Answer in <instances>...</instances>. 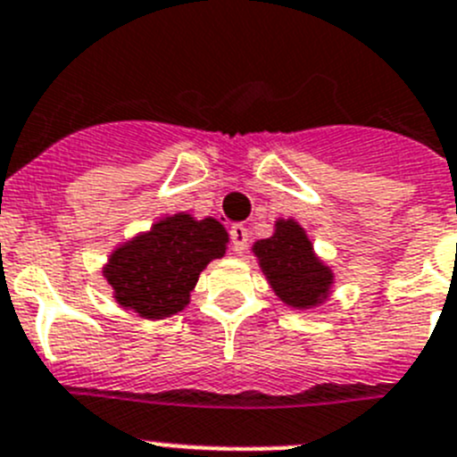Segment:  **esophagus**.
<instances>
[{"instance_id":"obj_1","label":"esophagus","mask_w":457,"mask_h":457,"mask_svg":"<svg viewBox=\"0 0 457 457\" xmlns=\"http://www.w3.org/2000/svg\"><path fill=\"white\" fill-rule=\"evenodd\" d=\"M231 246L236 253H245L246 251V246H249V231H246L245 226H231Z\"/></svg>"}]
</instances>
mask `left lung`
<instances>
[{"mask_svg":"<svg viewBox=\"0 0 457 457\" xmlns=\"http://www.w3.org/2000/svg\"><path fill=\"white\" fill-rule=\"evenodd\" d=\"M253 253L285 305L310 310L328 301L334 273L314 253L305 228L296 220H278L273 236L255 242Z\"/></svg>","mask_w":457,"mask_h":457,"instance_id":"1","label":"left lung"}]
</instances>
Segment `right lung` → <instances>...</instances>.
Instances as JSON below:
<instances>
[{
    "label": "right lung",
    "mask_w": 457,
    "mask_h": 457,
    "mask_svg": "<svg viewBox=\"0 0 457 457\" xmlns=\"http://www.w3.org/2000/svg\"><path fill=\"white\" fill-rule=\"evenodd\" d=\"M228 233L212 217H163L147 233L116 246L103 269L114 298L143 319H168L190 303V291L211 260L226 253Z\"/></svg>",
    "instance_id": "add662e5"
}]
</instances>
